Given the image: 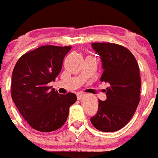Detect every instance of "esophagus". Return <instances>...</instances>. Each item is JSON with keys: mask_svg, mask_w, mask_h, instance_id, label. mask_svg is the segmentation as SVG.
Here are the masks:
<instances>
[{"mask_svg": "<svg viewBox=\"0 0 158 158\" xmlns=\"http://www.w3.org/2000/svg\"><path fill=\"white\" fill-rule=\"evenodd\" d=\"M84 97H85V94H77V98H78V100H82Z\"/></svg>", "mask_w": 158, "mask_h": 158, "instance_id": "obj_1", "label": "esophagus"}]
</instances>
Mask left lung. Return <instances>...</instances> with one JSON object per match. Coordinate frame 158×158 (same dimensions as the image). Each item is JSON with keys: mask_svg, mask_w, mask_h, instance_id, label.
<instances>
[{"mask_svg": "<svg viewBox=\"0 0 158 158\" xmlns=\"http://www.w3.org/2000/svg\"><path fill=\"white\" fill-rule=\"evenodd\" d=\"M91 47L101 61L100 81L110 87L106 88V100H99L97 114L90 121L100 131H116L129 122L140 101L138 64L132 53L121 45L94 43Z\"/></svg>", "mask_w": 158, "mask_h": 158, "instance_id": "8db88e82", "label": "left lung"}]
</instances>
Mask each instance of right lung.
Instances as JSON below:
<instances>
[{
  "mask_svg": "<svg viewBox=\"0 0 158 158\" xmlns=\"http://www.w3.org/2000/svg\"><path fill=\"white\" fill-rule=\"evenodd\" d=\"M70 49V46L39 47L22 56L14 67L12 100L23 117L38 131H53L63 127L69 107L77 100L73 93L60 94L48 86L55 81Z\"/></svg>",
  "mask_w": 158,
  "mask_h": 158,
  "instance_id": "1",
  "label": "right lung"
}]
</instances>
